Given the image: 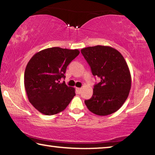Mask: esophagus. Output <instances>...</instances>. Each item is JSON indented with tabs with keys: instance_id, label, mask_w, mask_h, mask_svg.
I'll return each instance as SVG.
<instances>
[{
	"instance_id": "34e87169",
	"label": "esophagus",
	"mask_w": 155,
	"mask_h": 155,
	"mask_svg": "<svg viewBox=\"0 0 155 155\" xmlns=\"http://www.w3.org/2000/svg\"><path fill=\"white\" fill-rule=\"evenodd\" d=\"M81 88H78V87H77L76 88V90H77V91L78 92V93H80V91H81Z\"/></svg>"
}]
</instances>
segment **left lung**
I'll return each mask as SVG.
<instances>
[{
  "label": "left lung",
  "mask_w": 155,
  "mask_h": 155,
  "mask_svg": "<svg viewBox=\"0 0 155 155\" xmlns=\"http://www.w3.org/2000/svg\"><path fill=\"white\" fill-rule=\"evenodd\" d=\"M81 53L93 75L101 78L94 86L92 97L84 101L88 109L98 116L116 112L127 100L132 84L125 59L120 52L108 46L87 47Z\"/></svg>",
  "instance_id": "obj_1"
}]
</instances>
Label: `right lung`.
I'll use <instances>...</instances> for the list:
<instances>
[{"label": "right lung", "mask_w": 155, "mask_h": 155, "mask_svg": "<svg viewBox=\"0 0 155 155\" xmlns=\"http://www.w3.org/2000/svg\"><path fill=\"white\" fill-rule=\"evenodd\" d=\"M79 50L53 47L35 53L26 66L24 86L28 101L39 112L54 115L64 111L75 96V88L60 83Z\"/></svg>", "instance_id": "obj_1"}]
</instances>
